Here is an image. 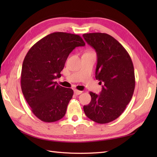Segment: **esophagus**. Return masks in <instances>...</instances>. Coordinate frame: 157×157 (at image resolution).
<instances>
[{"mask_svg":"<svg viewBox=\"0 0 157 157\" xmlns=\"http://www.w3.org/2000/svg\"><path fill=\"white\" fill-rule=\"evenodd\" d=\"M82 93V91L78 90H74V94L75 95H79V94H81Z\"/></svg>","mask_w":157,"mask_h":157,"instance_id":"1","label":"esophagus"}]
</instances>
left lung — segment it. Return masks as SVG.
<instances>
[{
    "mask_svg": "<svg viewBox=\"0 0 157 157\" xmlns=\"http://www.w3.org/2000/svg\"><path fill=\"white\" fill-rule=\"evenodd\" d=\"M86 42L97 54L96 79L102 86L100 94L90 92L91 101L84 106L88 117L98 123L114 121L125 111L135 88L133 63L120 43L105 33L83 34Z\"/></svg>",
    "mask_w": 157,
    "mask_h": 157,
    "instance_id": "obj_1",
    "label": "left lung"
}]
</instances>
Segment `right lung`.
<instances>
[{
	"mask_svg": "<svg viewBox=\"0 0 157 157\" xmlns=\"http://www.w3.org/2000/svg\"><path fill=\"white\" fill-rule=\"evenodd\" d=\"M81 36L55 32L40 40L23 60L21 87L36 117L44 122L59 121L65 116L73 90L58 85L69 55L75 47L85 46Z\"/></svg>",
	"mask_w": 157,
	"mask_h": 157,
	"instance_id": "right-lung-1",
	"label": "right lung"
}]
</instances>
